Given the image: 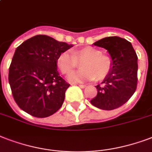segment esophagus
Here are the masks:
<instances>
[{"mask_svg": "<svg viewBox=\"0 0 152 152\" xmlns=\"http://www.w3.org/2000/svg\"><path fill=\"white\" fill-rule=\"evenodd\" d=\"M79 86H80V88H84L86 87V85H84V84H79Z\"/></svg>", "mask_w": 152, "mask_h": 152, "instance_id": "obj_1", "label": "esophagus"}]
</instances>
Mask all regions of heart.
Segmentation results:
<instances>
[{
    "mask_svg": "<svg viewBox=\"0 0 152 152\" xmlns=\"http://www.w3.org/2000/svg\"><path fill=\"white\" fill-rule=\"evenodd\" d=\"M77 62H83L81 63V70L68 76V81L72 83H83L95 78L101 80L112 70V59L92 47L81 48L72 53L64 52L58 57L57 66L64 75H68L77 66Z\"/></svg>",
    "mask_w": 152,
    "mask_h": 152,
    "instance_id": "b5f03b06",
    "label": "heart"
}]
</instances>
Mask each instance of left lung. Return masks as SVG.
I'll return each mask as SVG.
<instances>
[{
	"label": "left lung",
	"mask_w": 152,
	"mask_h": 152,
	"mask_svg": "<svg viewBox=\"0 0 152 152\" xmlns=\"http://www.w3.org/2000/svg\"><path fill=\"white\" fill-rule=\"evenodd\" d=\"M93 45L107 50L112 67L101 84L96 86L97 95L91 104L102 110L115 109L124 104L136 90L137 55L132 44L119 37L103 38Z\"/></svg>",
	"instance_id": "obj_1"
}]
</instances>
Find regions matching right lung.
Returning <instances> with one entry per match:
<instances>
[{
  "instance_id": "1",
  "label": "right lung",
  "mask_w": 152,
  "mask_h": 152,
  "mask_svg": "<svg viewBox=\"0 0 152 152\" xmlns=\"http://www.w3.org/2000/svg\"><path fill=\"white\" fill-rule=\"evenodd\" d=\"M72 47L46 35H37L17 47L9 82L20 108L38 118L50 116L61 108L70 84L60 76L56 62Z\"/></svg>"
}]
</instances>
